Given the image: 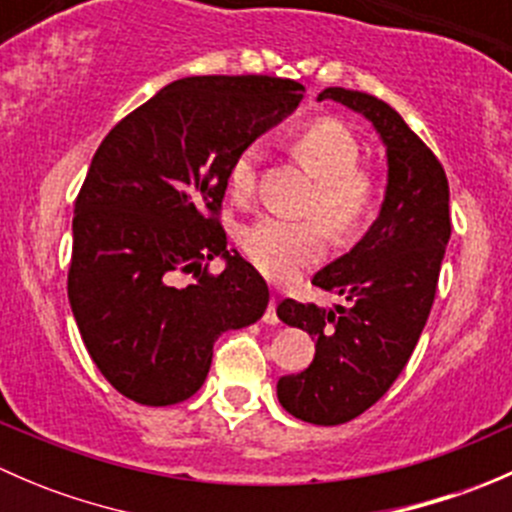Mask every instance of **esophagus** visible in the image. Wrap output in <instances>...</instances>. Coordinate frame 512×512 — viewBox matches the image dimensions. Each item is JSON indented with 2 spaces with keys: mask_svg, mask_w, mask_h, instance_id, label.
<instances>
[{
  "mask_svg": "<svg viewBox=\"0 0 512 512\" xmlns=\"http://www.w3.org/2000/svg\"><path fill=\"white\" fill-rule=\"evenodd\" d=\"M262 322L270 324V327H275V324L280 322V317H277V299L275 297H272L270 304H267V312H265V317H262Z\"/></svg>",
  "mask_w": 512,
  "mask_h": 512,
  "instance_id": "esophagus-1",
  "label": "esophagus"
}]
</instances>
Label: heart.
Returning a JSON list of instances; mask_svg holds the SVG:
<instances>
[{"mask_svg":"<svg viewBox=\"0 0 512 512\" xmlns=\"http://www.w3.org/2000/svg\"><path fill=\"white\" fill-rule=\"evenodd\" d=\"M294 156L317 178L309 208L322 213L337 232H352L371 215L376 203V185L359 165V143L344 123L319 118L307 123L292 138ZM260 143H247L230 165L227 183L235 198H250L257 185ZM242 247L252 265L275 282H292L317 265L329 247V230L317 218H282L262 215L242 232Z\"/></svg>","mask_w":512,"mask_h":512,"instance_id":"heart-1","label":"heart"}]
</instances>
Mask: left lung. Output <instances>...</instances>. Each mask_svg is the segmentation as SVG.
Listing matches in <instances>:
<instances>
[{
  "label": "left lung",
  "instance_id": "left-lung-1",
  "mask_svg": "<svg viewBox=\"0 0 512 512\" xmlns=\"http://www.w3.org/2000/svg\"><path fill=\"white\" fill-rule=\"evenodd\" d=\"M361 113L386 148V190L379 215L359 242L314 275L347 307L319 309L285 299L277 317L314 339V361L277 381V399L294 418L337 426L364 414L404 371L426 327L438 272L451 237L448 180L426 143L381 98L324 89L317 101Z\"/></svg>",
  "mask_w": 512,
  "mask_h": 512
}]
</instances>
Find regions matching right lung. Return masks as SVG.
<instances>
[{
	"label": "right lung",
	"instance_id": "obj_1",
	"mask_svg": "<svg viewBox=\"0 0 512 512\" xmlns=\"http://www.w3.org/2000/svg\"><path fill=\"white\" fill-rule=\"evenodd\" d=\"M302 91L275 76H188L98 146L74 205L69 302L98 371L126 399H190L215 339L265 314L270 289L227 250L218 213L232 160L285 121ZM215 256L220 276L204 265ZM180 271L196 282L175 286Z\"/></svg>",
	"mask_w": 512,
	"mask_h": 512
}]
</instances>
